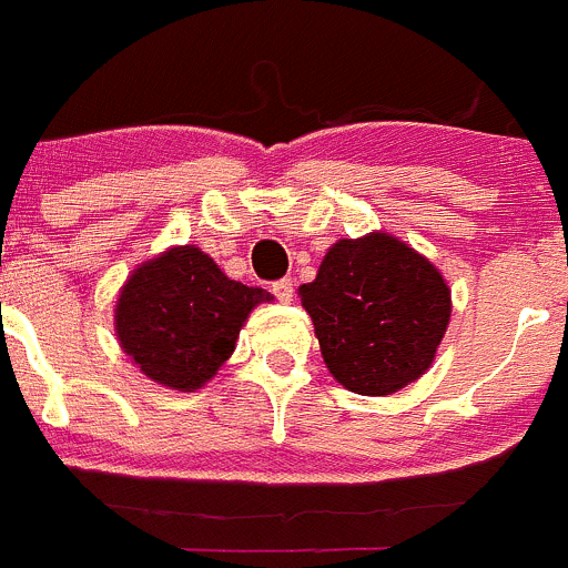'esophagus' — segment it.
I'll use <instances>...</instances> for the list:
<instances>
[{
  "instance_id": "1",
  "label": "esophagus",
  "mask_w": 568,
  "mask_h": 568,
  "mask_svg": "<svg viewBox=\"0 0 568 568\" xmlns=\"http://www.w3.org/2000/svg\"><path fill=\"white\" fill-rule=\"evenodd\" d=\"M272 294L277 296L280 302H294V280H277L272 285Z\"/></svg>"
}]
</instances>
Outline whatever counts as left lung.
<instances>
[{
  "mask_svg": "<svg viewBox=\"0 0 568 568\" xmlns=\"http://www.w3.org/2000/svg\"><path fill=\"white\" fill-rule=\"evenodd\" d=\"M333 378L384 397L432 367L452 322V288L426 254L389 232L342 237L300 288Z\"/></svg>",
  "mask_w": 568,
  "mask_h": 568,
  "instance_id": "1",
  "label": "left lung"
}]
</instances>
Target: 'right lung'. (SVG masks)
I'll return each instance as SVG.
<instances>
[{
	"instance_id": "right-lung-1",
	"label": "right lung",
	"mask_w": 568,
	"mask_h": 568,
	"mask_svg": "<svg viewBox=\"0 0 568 568\" xmlns=\"http://www.w3.org/2000/svg\"><path fill=\"white\" fill-rule=\"evenodd\" d=\"M272 300L226 277L199 246H171L129 274L116 294L114 333L142 375L195 392L235 353L248 314Z\"/></svg>"
}]
</instances>
